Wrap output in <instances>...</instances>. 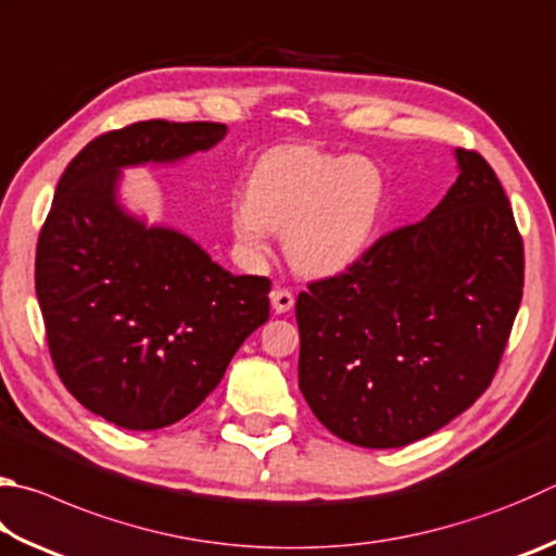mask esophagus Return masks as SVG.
<instances>
[{"label": "esophagus", "mask_w": 556, "mask_h": 556, "mask_svg": "<svg viewBox=\"0 0 556 556\" xmlns=\"http://www.w3.org/2000/svg\"><path fill=\"white\" fill-rule=\"evenodd\" d=\"M269 301H271V311L275 313H287L294 308V294L287 289H271L269 291Z\"/></svg>", "instance_id": "obj_1"}]
</instances>
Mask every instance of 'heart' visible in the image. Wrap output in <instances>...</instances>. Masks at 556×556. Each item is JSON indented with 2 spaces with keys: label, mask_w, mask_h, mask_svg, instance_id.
<instances>
[{
  "label": "heart",
  "mask_w": 556,
  "mask_h": 556,
  "mask_svg": "<svg viewBox=\"0 0 556 556\" xmlns=\"http://www.w3.org/2000/svg\"><path fill=\"white\" fill-rule=\"evenodd\" d=\"M387 175L365 155H332L316 146H279L257 157L248 194L230 204V233L248 262L267 257L275 230L299 275L332 277L375 240Z\"/></svg>",
  "instance_id": "b5f03b06"
}]
</instances>
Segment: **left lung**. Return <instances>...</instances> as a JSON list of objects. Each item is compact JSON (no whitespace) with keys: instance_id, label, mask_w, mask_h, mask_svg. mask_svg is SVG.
<instances>
[{"instance_id":"8db88e82","label":"left lung","mask_w":556,"mask_h":556,"mask_svg":"<svg viewBox=\"0 0 556 556\" xmlns=\"http://www.w3.org/2000/svg\"><path fill=\"white\" fill-rule=\"evenodd\" d=\"M457 181L418 224L296 299L299 389L323 426L369 450L445 428L491 383L522 296L506 191L457 148Z\"/></svg>"}]
</instances>
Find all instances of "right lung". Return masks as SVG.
<instances>
[{"label":"right lung","mask_w":556,"mask_h":556,"mask_svg":"<svg viewBox=\"0 0 556 556\" xmlns=\"http://www.w3.org/2000/svg\"><path fill=\"white\" fill-rule=\"evenodd\" d=\"M208 121H140L79 150L36 250V294L67 391L126 430L189 416L269 318V279L230 275L197 240L121 199L124 169L177 165L226 138Z\"/></svg>","instance_id":"right-lung-1"}]
</instances>
